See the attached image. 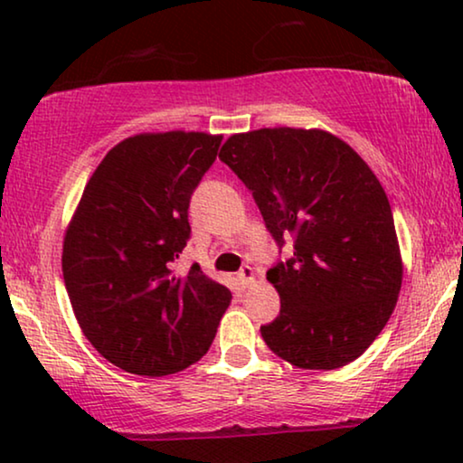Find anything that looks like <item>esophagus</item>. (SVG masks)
Wrapping results in <instances>:
<instances>
[{"mask_svg":"<svg viewBox=\"0 0 463 463\" xmlns=\"http://www.w3.org/2000/svg\"><path fill=\"white\" fill-rule=\"evenodd\" d=\"M238 282L242 284V287H249V284L255 282V269H252L250 265H242V269L238 271Z\"/></svg>","mask_w":463,"mask_h":463,"instance_id":"1","label":"esophagus"}]
</instances>
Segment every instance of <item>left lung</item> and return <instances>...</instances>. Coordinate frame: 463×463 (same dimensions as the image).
Instances as JSON below:
<instances>
[{"label": "left lung", "mask_w": 463, "mask_h": 463, "mask_svg": "<svg viewBox=\"0 0 463 463\" xmlns=\"http://www.w3.org/2000/svg\"><path fill=\"white\" fill-rule=\"evenodd\" d=\"M252 192L265 227L293 255L268 269L280 314L261 326L299 369H339L369 347L394 312L402 261L382 183L350 145L325 130L261 128L221 149Z\"/></svg>", "instance_id": "left-lung-1"}]
</instances>
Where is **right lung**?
Instances as JSON below:
<instances>
[{
	"instance_id": "1",
	"label": "right lung",
	"mask_w": 463,
	"mask_h": 463,
	"mask_svg": "<svg viewBox=\"0 0 463 463\" xmlns=\"http://www.w3.org/2000/svg\"><path fill=\"white\" fill-rule=\"evenodd\" d=\"M221 135L157 132L124 138L88 181L62 242V278L86 339L135 375L187 369L211 347L230 288L175 259L192 236L194 189L217 160Z\"/></svg>"
}]
</instances>
